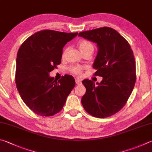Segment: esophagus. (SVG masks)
I'll list each match as a JSON object with an SVG mask.
<instances>
[{
	"mask_svg": "<svg viewBox=\"0 0 152 152\" xmlns=\"http://www.w3.org/2000/svg\"><path fill=\"white\" fill-rule=\"evenodd\" d=\"M82 80L80 79H76V84H80Z\"/></svg>",
	"mask_w": 152,
	"mask_h": 152,
	"instance_id": "obj_1",
	"label": "esophagus"
}]
</instances>
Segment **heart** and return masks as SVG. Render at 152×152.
<instances>
[{"label":"heart","instance_id":"heart-1","mask_svg":"<svg viewBox=\"0 0 152 152\" xmlns=\"http://www.w3.org/2000/svg\"><path fill=\"white\" fill-rule=\"evenodd\" d=\"M78 47L82 53H83V52H86V51H89V50H92L93 52L94 50V46L92 45V43L88 42L87 40H81L80 42L78 43ZM66 52V50H65L64 52L63 55L65 54ZM82 67L80 66H73L70 68V70L71 72H72L74 74H79L82 71Z\"/></svg>","mask_w":152,"mask_h":152}]
</instances>
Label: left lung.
<instances>
[{"instance_id": "1", "label": "left lung", "mask_w": 152, "mask_h": 152, "mask_svg": "<svg viewBox=\"0 0 152 152\" xmlns=\"http://www.w3.org/2000/svg\"><path fill=\"white\" fill-rule=\"evenodd\" d=\"M79 37L97 45L93 64L100 83L84 80L86 94L81 102L88 114L97 118L111 116L126 104L136 82V62L130 45L116 30L96 28L80 32Z\"/></svg>"}]
</instances>
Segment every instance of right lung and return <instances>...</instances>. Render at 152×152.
Returning a JSON list of instances; mask_svg holds the SVG:
<instances>
[{
	"instance_id": "right-lung-1",
	"label": "right lung",
	"mask_w": 152,
	"mask_h": 152,
	"mask_svg": "<svg viewBox=\"0 0 152 152\" xmlns=\"http://www.w3.org/2000/svg\"><path fill=\"white\" fill-rule=\"evenodd\" d=\"M78 34L41 30L27 38L19 48L16 88L24 102L37 114L50 116L58 113L75 86L72 76L65 75L57 81L49 73L61 63L66 44Z\"/></svg>"
}]
</instances>
